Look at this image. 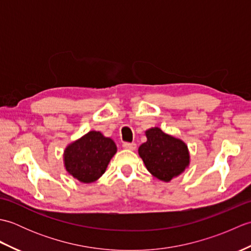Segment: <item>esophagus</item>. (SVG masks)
<instances>
[{
  "label": "esophagus",
  "mask_w": 251,
  "mask_h": 251,
  "mask_svg": "<svg viewBox=\"0 0 251 251\" xmlns=\"http://www.w3.org/2000/svg\"><path fill=\"white\" fill-rule=\"evenodd\" d=\"M123 148L126 149V150L134 151V150H136L137 145L135 142H124V143H123Z\"/></svg>",
  "instance_id": "esophagus-1"
}]
</instances>
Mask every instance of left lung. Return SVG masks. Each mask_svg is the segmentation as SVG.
Masks as SVG:
<instances>
[{
  "label": "left lung",
  "mask_w": 251,
  "mask_h": 251,
  "mask_svg": "<svg viewBox=\"0 0 251 251\" xmlns=\"http://www.w3.org/2000/svg\"><path fill=\"white\" fill-rule=\"evenodd\" d=\"M147 142L138 149L149 173L158 180L169 182L178 177L190 165L188 146L181 139L152 127L146 131Z\"/></svg>",
  "instance_id": "8db88e82"
}]
</instances>
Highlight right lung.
Masks as SVG:
<instances>
[{
  "label": "right lung",
  "mask_w": 251,
  "mask_h": 251,
  "mask_svg": "<svg viewBox=\"0 0 251 251\" xmlns=\"http://www.w3.org/2000/svg\"><path fill=\"white\" fill-rule=\"evenodd\" d=\"M117 148L109 137L90 130L68 145L63 152V165L68 174L82 183H92L105 172Z\"/></svg>",
  "instance_id": "1"
}]
</instances>
